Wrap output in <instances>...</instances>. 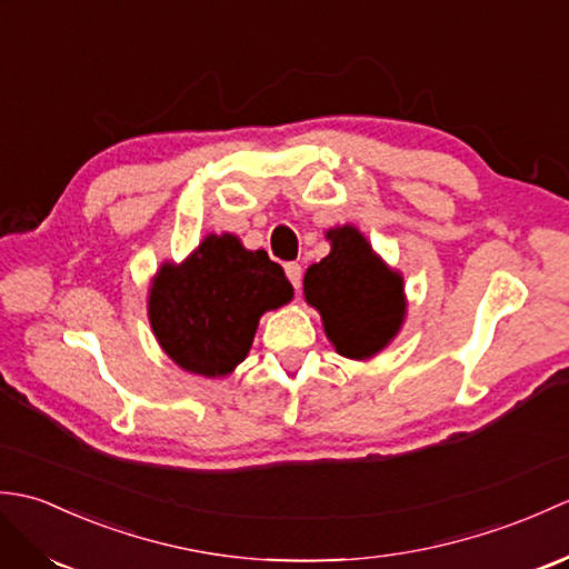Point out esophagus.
<instances>
[{"mask_svg":"<svg viewBox=\"0 0 569 569\" xmlns=\"http://www.w3.org/2000/svg\"><path fill=\"white\" fill-rule=\"evenodd\" d=\"M286 276H288V281L293 283V288L298 291L300 288V283H303V266L300 263H296V261H291V263H286Z\"/></svg>","mask_w":569,"mask_h":569,"instance_id":"obj_1","label":"esophagus"}]
</instances>
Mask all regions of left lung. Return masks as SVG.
I'll return each mask as SVG.
<instances>
[{
    "mask_svg": "<svg viewBox=\"0 0 569 569\" xmlns=\"http://www.w3.org/2000/svg\"><path fill=\"white\" fill-rule=\"evenodd\" d=\"M332 251L306 271V298L322 316L337 352L369 359L389 345L403 322V281L373 257L355 227L328 232Z\"/></svg>",
    "mask_w": 569,
    "mask_h": 569,
    "instance_id": "obj_1",
    "label": "left lung"
}]
</instances>
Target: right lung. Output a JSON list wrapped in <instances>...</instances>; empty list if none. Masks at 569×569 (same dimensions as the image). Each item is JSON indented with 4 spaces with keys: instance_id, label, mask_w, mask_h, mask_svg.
Listing matches in <instances>:
<instances>
[{
    "instance_id": "right-lung-1",
    "label": "right lung",
    "mask_w": 569,
    "mask_h": 569,
    "mask_svg": "<svg viewBox=\"0 0 569 569\" xmlns=\"http://www.w3.org/2000/svg\"><path fill=\"white\" fill-rule=\"evenodd\" d=\"M293 298L281 263L247 251L232 234H210L192 257L166 263L149 318L166 355L202 377H224L247 357L259 318Z\"/></svg>"
}]
</instances>
